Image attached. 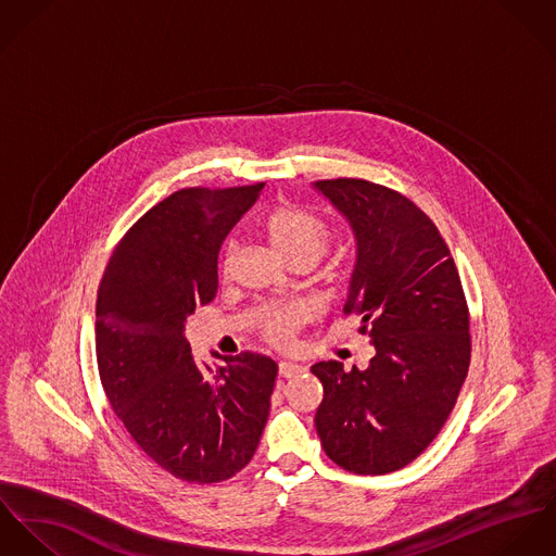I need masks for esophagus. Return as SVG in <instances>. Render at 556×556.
I'll return each mask as SVG.
<instances>
[{
    "instance_id": "1",
    "label": "esophagus",
    "mask_w": 556,
    "mask_h": 556,
    "mask_svg": "<svg viewBox=\"0 0 556 556\" xmlns=\"http://www.w3.org/2000/svg\"><path fill=\"white\" fill-rule=\"evenodd\" d=\"M305 367H301V365H296V363H279V377H286V379H290V377H296L299 372H303Z\"/></svg>"
}]
</instances>
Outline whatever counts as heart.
<instances>
[{
    "instance_id": "b5f03b06",
    "label": "heart",
    "mask_w": 556,
    "mask_h": 556,
    "mask_svg": "<svg viewBox=\"0 0 556 556\" xmlns=\"http://www.w3.org/2000/svg\"><path fill=\"white\" fill-rule=\"evenodd\" d=\"M260 232L270 249L288 264L296 260L315 262L324 253V249L328 248L326 226L317 217L308 215L307 211L292 204H281L273 208L262 219ZM232 262L235 251L228 249L222 260V275L230 273ZM305 317L307 311L299 305L264 308L260 315V328L270 343H286L290 341L292 332L305 321Z\"/></svg>"
}]
</instances>
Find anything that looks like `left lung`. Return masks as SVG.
I'll list each match as a JSON object with an SVG mask.
<instances>
[{
	"mask_svg": "<svg viewBox=\"0 0 556 556\" xmlns=\"http://www.w3.org/2000/svg\"><path fill=\"white\" fill-rule=\"evenodd\" d=\"M354 235L345 313L375 348L367 369L315 363L321 447L339 467L381 476L418 458L447 420L471 358L469 311L450 249L409 198L363 179L315 181Z\"/></svg>",
	"mask_w": 556,
	"mask_h": 556,
	"instance_id": "obj_1",
	"label": "left lung"
}]
</instances>
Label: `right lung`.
<instances>
[{
	"instance_id": "1",
	"label": "right lung",
	"mask_w": 556,
	"mask_h": 556,
	"mask_svg": "<svg viewBox=\"0 0 556 556\" xmlns=\"http://www.w3.org/2000/svg\"><path fill=\"white\" fill-rule=\"evenodd\" d=\"M264 184L189 187L147 211L119 241L96 303V356L109 403L170 476L213 484L239 473L268 420L277 365L257 354H191L187 317L217 294V260Z\"/></svg>"
}]
</instances>
